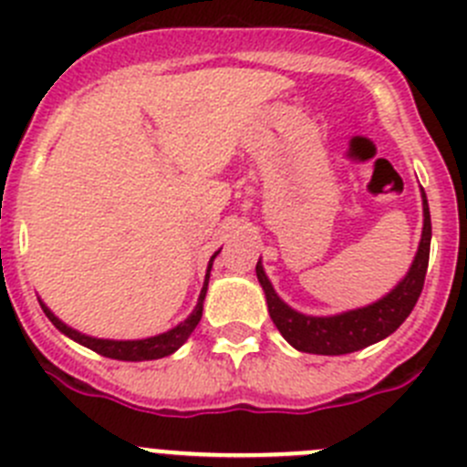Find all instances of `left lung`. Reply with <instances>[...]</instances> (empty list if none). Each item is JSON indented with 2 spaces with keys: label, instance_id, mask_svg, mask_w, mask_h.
<instances>
[{
  "label": "left lung",
  "instance_id": "left-lung-1",
  "mask_svg": "<svg viewBox=\"0 0 467 467\" xmlns=\"http://www.w3.org/2000/svg\"><path fill=\"white\" fill-rule=\"evenodd\" d=\"M421 209H424V228H421L420 246H417L410 269L385 297L366 306L334 313V316H308V313L297 311L278 297L272 281L265 274L263 260H258L255 274L267 299L269 316L283 338L295 350L311 352V355H348V352H357L382 341L403 325L420 299L426 267H429L431 212L424 189H421Z\"/></svg>",
  "mask_w": 467,
  "mask_h": 467
}]
</instances>
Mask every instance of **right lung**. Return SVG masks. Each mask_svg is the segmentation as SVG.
<instances>
[{"label":"right lung","instance_id":"obj_1","mask_svg":"<svg viewBox=\"0 0 467 467\" xmlns=\"http://www.w3.org/2000/svg\"><path fill=\"white\" fill-rule=\"evenodd\" d=\"M219 254H221V248L212 255V258H209L202 290H200V295H198V304H195L193 311L189 313V317H186V320H182L180 325H174L172 329H168V332L156 334V337L129 338V341H117V338H96V337H89V334L78 332V329L68 327L64 320H59V317H57L55 313H52L50 308L46 306V302H43V299H38V304H41V308H43V313L47 316V320H50L52 325H55L57 329L64 334V337H68L71 341L80 343V346L89 348V350L99 352V355L110 357V359H119V361L161 359V357H168V355H172V352L180 350V348L184 346L186 341H189V337L193 334L195 327H198L200 317H202L204 297H207L209 272H212V265H213V260H216V255H219Z\"/></svg>","mask_w":467,"mask_h":467}]
</instances>
